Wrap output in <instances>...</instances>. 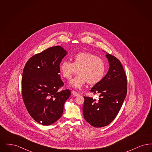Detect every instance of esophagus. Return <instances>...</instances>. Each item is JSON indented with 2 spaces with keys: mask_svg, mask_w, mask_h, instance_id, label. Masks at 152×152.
I'll use <instances>...</instances> for the list:
<instances>
[{
  "mask_svg": "<svg viewBox=\"0 0 152 152\" xmlns=\"http://www.w3.org/2000/svg\"><path fill=\"white\" fill-rule=\"evenodd\" d=\"M72 94L73 96H79V93H77V92L74 91H72Z\"/></svg>",
  "mask_w": 152,
  "mask_h": 152,
  "instance_id": "obj_1",
  "label": "esophagus"
}]
</instances>
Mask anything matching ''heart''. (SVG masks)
<instances>
[{"label":"heart","instance_id":"obj_1","mask_svg":"<svg viewBox=\"0 0 152 152\" xmlns=\"http://www.w3.org/2000/svg\"><path fill=\"white\" fill-rule=\"evenodd\" d=\"M78 70L79 75L71 80L69 86L81 89L88 83H98L105 72L104 61L96 55L88 52H80L72 58V63L63 60L59 65V71L63 77L71 79Z\"/></svg>","mask_w":152,"mask_h":152}]
</instances>
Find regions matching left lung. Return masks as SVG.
<instances>
[{
  "instance_id": "8db88e82",
  "label": "left lung",
  "mask_w": 152,
  "mask_h": 152,
  "mask_svg": "<svg viewBox=\"0 0 152 152\" xmlns=\"http://www.w3.org/2000/svg\"><path fill=\"white\" fill-rule=\"evenodd\" d=\"M109 68L107 75L91 91L99 94V100L84 97L83 107L85 120L92 126L101 128L115 118L127 94V80L122 64L116 57L107 53Z\"/></svg>"
}]
</instances>
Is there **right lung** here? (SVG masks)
Instances as JSON below:
<instances>
[{
    "mask_svg": "<svg viewBox=\"0 0 152 152\" xmlns=\"http://www.w3.org/2000/svg\"><path fill=\"white\" fill-rule=\"evenodd\" d=\"M66 54L62 47H50L30 58L23 69V101L31 116L43 125H50L61 117L71 96L68 89L58 91L64 85L59 65Z\"/></svg>",
    "mask_w": 152,
    "mask_h": 152,
    "instance_id": "1",
    "label": "right lung"
}]
</instances>
